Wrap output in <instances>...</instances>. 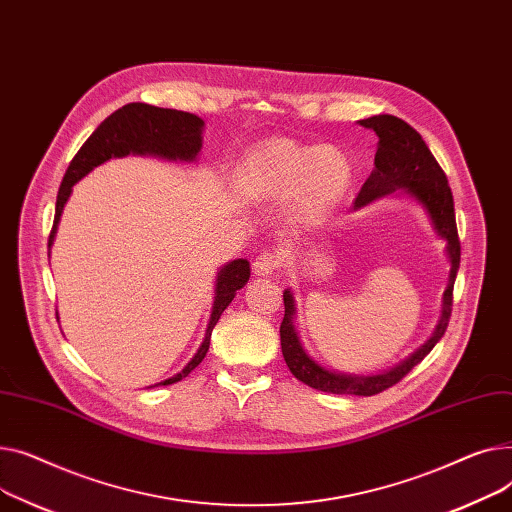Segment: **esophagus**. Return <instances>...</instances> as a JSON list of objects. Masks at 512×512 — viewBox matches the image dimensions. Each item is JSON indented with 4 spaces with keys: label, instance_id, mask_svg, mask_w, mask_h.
Here are the masks:
<instances>
[{
    "label": "esophagus",
    "instance_id": "1",
    "mask_svg": "<svg viewBox=\"0 0 512 512\" xmlns=\"http://www.w3.org/2000/svg\"><path fill=\"white\" fill-rule=\"evenodd\" d=\"M279 266H281L279 252L264 250L256 256V260L252 264V270H254V275H258V277H268V275H273L275 270H279Z\"/></svg>",
    "mask_w": 512,
    "mask_h": 512
}]
</instances>
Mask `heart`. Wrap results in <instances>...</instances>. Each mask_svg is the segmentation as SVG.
Returning <instances> with one entry per match:
<instances>
[{"mask_svg": "<svg viewBox=\"0 0 512 512\" xmlns=\"http://www.w3.org/2000/svg\"><path fill=\"white\" fill-rule=\"evenodd\" d=\"M353 169L345 153L333 146H306L275 138L248 157L239 186L256 202L291 200L299 221L328 215L351 186Z\"/></svg>", "mask_w": 512, "mask_h": 512, "instance_id": "obj_1", "label": "heart"}]
</instances>
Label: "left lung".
Masks as SVG:
<instances>
[{"label": "left lung", "instance_id": "left-lung-1", "mask_svg": "<svg viewBox=\"0 0 512 512\" xmlns=\"http://www.w3.org/2000/svg\"><path fill=\"white\" fill-rule=\"evenodd\" d=\"M359 126L370 128L378 136V148L374 157V171L366 179V184L359 190L355 198V210L368 206L376 198L386 194H407L417 204H422L430 223L440 239H444V252L450 262L448 283L442 293L440 316L432 337L413 351L407 359L395 368L380 374H345L324 368L304 349L299 341V333L295 328V297L291 289L283 291L285 318L281 322V349L285 364L291 374L302 380L304 384L322 390V393L333 395H357L372 397L382 390L397 384L403 376L411 372L422 359L434 349V345L442 339L444 330L453 312V287L457 279V270L461 262V244L455 221V202L450 192L448 179L440 169L438 161L430 153L424 138L419 136L407 122L395 115H374L368 119H359Z\"/></svg>", "mask_w": 512, "mask_h": 512}]
</instances>
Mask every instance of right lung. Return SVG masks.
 <instances>
[{
	"label": "right lung",
	"instance_id": "1",
	"mask_svg": "<svg viewBox=\"0 0 512 512\" xmlns=\"http://www.w3.org/2000/svg\"><path fill=\"white\" fill-rule=\"evenodd\" d=\"M202 130H204V122L198 115L177 111V109H163V107L146 105V103H128L122 109L113 111L80 146V150L72 159L64 175L62 186H59L57 202H55V219L49 233V254H51L59 219H62V213H64V206L72 194L74 184H78L84 175H88L95 167L103 165L109 159H122L128 155L192 163L196 161L202 148ZM248 279H250V262L244 258L231 260L225 266H221V270L217 273L215 302H213V310H210V320L206 326L204 341L200 343L198 351L194 353V357L182 372H177L175 376L159 384L179 382L202 362L208 351L210 335H213L215 324L219 322L225 308L233 302L235 293L248 283Z\"/></svg>",
	"mask_w": 512,
	"mask_h": 512
}]
</instances>
